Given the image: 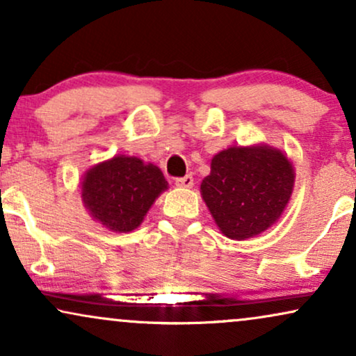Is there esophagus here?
I'll use <instances>...</instances> for the list:
<instances>
[{
	"label": "esophagus",
	"mask_w": 356,
	"mask_h": 356,
	"mask_svg": "<svg viewBox=\"0 0 356 356\" xmlns=\"http://www.w3.org/2000/svg\"><path fill=\"white\" fill-rule=\"evenodd\" d=\"M175 186L177 187H192L193 186V177L191 174L184 175V177H177L175 179Z\"/></svg>",
	"instance_id": "34e87169"
}]
</instances>
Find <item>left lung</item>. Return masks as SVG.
<instances>
[{
  "instance_id": "obj_1",
  "label": "left lung",
  "mask_w": 356,
  "mask_h": 356,
  "mask_svg": "<svg viewBox=\"0 0 356 356\" xmlns=\"http://www.w3.org/2000/svg\"><path fill=\"white\" fill-rule=\"evenodd\" d=\"M294 186V169L268 146L230 147L211 159L200 191L225 236L246 240L281 217Z\"/></svg>"
}]
</instances>
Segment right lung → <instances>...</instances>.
I'll return each instance as SVG.
<instances>
[{
    "mask_svg": "<svg viewBox=\"0 0 356 356\" xmlns=\"http://www.w3.org/2000/svg\"><path fill=\"white\" fill-rule=\"evenodd\" d=\"M168 188L163 172L138 157L115 156L90 169L82 182V199L92 217L118 233L131 232Z\"/></svg>",
    "mask_w": 356,
    "mask_h": 356,
    "instance_id": "obj_1",
    "label": "right lung"
}]
</instances>
